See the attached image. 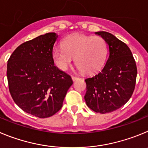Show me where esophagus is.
<instances>
[{
	"label": "esophagus",
	"instance_id": "esophagus-1",
	"mask_svg": "<svg viewBox=\"0 0 148 148\" xmlns=\"http://www.w3.org/2000/svg\"><path fill=\"white\" fill-rule=\"evenodd\" d=\"M71 78H72L73 81H75V80H77V79H79V77H76V76H72V77H71Z\"/></svg>",
	"mask_w": 148,
	"mask_h": 148
}]
</instances>
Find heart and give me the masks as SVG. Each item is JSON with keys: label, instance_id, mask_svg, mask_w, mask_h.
<instances>
[{"label": "heart", "instance_id": "heart-1", "mask_svg": "<svg viewBox=\"0 0 148 148\" xmlns=\"http://www.w3.org/2000/svg\"><path fill=\"white\" fill-rule=\"evenodd\" d=\"M62 47L53 51L52 58L62 71L67 70L75 58L76 66L82 73L92 74L102 67L107 57V43L99 36L73 34L63 39Z\"/></svg>", "mask_w": 148, "mask_h": 148}]
</instances>
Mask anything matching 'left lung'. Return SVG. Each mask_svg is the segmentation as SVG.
Instances as JSON below:
<instances>
[{"mask_svg": "<svg viewBox=\"0 0 148 148\" xmlns=\"http://www.w3.org/2000/svg\"><path fill=\"white\" fill-rule=\"evenodd\" d=\"M108 46L107 62L98 74L85 79L86 105L96 113L108 114L123 106L132 96L137 68L128 46L106 32H97Z\"/></svg>", "mask_w": 148, "mask_h": 148, "instance_id": "left-lung-1", "label": "left lung"}]
</instances>
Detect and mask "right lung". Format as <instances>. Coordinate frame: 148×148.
Listing matches in <instances>:
<instances>
[{
  "label": "right lung",
  "mask_w": 148,
  "mask_h": 148,
  "mask_svg": "<svg viewBox=\"0 0 148 148\" xmlns=\"http://www.w3.org/2000/svg\"><path fill=\"white\" fill-rule=\"evenodd\" d=\"M58 38L50 32L26 41L8 60L6 74L13 100L23 111L42 119L60 110L73 84L69 74L54 66L53 47Z\"/></svg>",
  "instance_id": "obj_1"
}]
</instances>
